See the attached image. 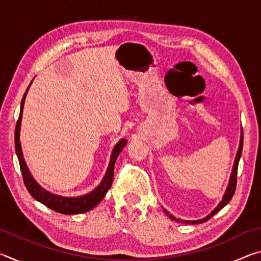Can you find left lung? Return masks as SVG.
<instances>
[{"instance_id": "8db88e82", "label": "left lung", "mask_w": 261, "mask_h": 261, "mask_svg": "<svg viewBox=\"0 0 261 261\" xmlns=\"http://www.w3.org/2000/svg\"><path fill=\"white\" fill-rule=\"evenodd\" d=\"M242 149H243V130L241 132V140H240V146H238V151L236 154V158H235V162H233V167H232V171H231V175H230V179H229V185L226 190V193H224V196L222 198V200L220 201V204L215 207V208L211 212V214H208L206 216V218L201 219V220H193V221H188V220H180V219H176L174 215L169 214V212H167L166 210L165 213L169 216L171 220L176 221V222L178 223H187V224H198V223H202L205 222V221L210 220L212 216L215 215L216 213L220 210H222L224 206H226L229 201L231 200V198L233 196V193H235V190H236V183H237V168H238V162H240V159L242 155Z\"/></svg>"}]
</instances>
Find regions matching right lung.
I'll use <instances>...</instances> for the list:
<instances>
[{
    "label": "right lung",
    "mask_w": 261,
    "mask_h": 261,
    "mask_svg": "<svg viewBox=\"0 0 261 261\" xmlns=\"http://www.w3.org/2000/svg\"><path fill=\"white\" fill-rule=\"evenodd\" d=\"M31 84H32V82H31ZM29 88L30 86L28 87V90L25 91L23 99H21L20 113H19V117H18V121H17L16 130H15L16 154H17V158H18L20 171H21V175H23V179H24L26 189H28V191L31 193V196H32L34 199H37L38 201H40L41 204L49 207V208L53 211L59 212L61 214H81V213H85V212L91 211L103 199L106 193L108 192V190L110 189V187H112L113 179H114L115 162H116L118 154H120L122 152V149L124 148L127 140L123 138L118 141L116 145H115V147L112 152V155H110V161L107 168V171H106L105 174V177L102 180H101V183L98 185V187L93 190V191L79 197H62V196H57V194H54V193H50L49 191H47V190L41 188L40 185L38 184L37 180L33 178V176L31 175L29 168L26 166V162L24 160L23 152H21V145L19 140L20 124H21V117H23V108L25 103V98H26V94H28Z\"/></svg>",
    "instance_id": "1"
}]
</instances>
